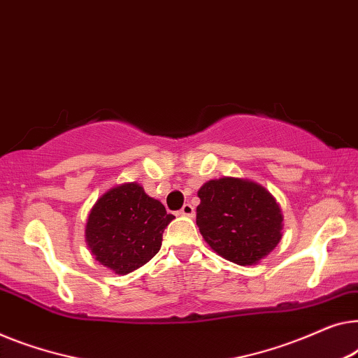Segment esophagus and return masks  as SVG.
Returning <instances> with one entry per match:
<instances>
[{
	"label": "esophagus",
	"mask_w": 358,
	"mask_h": 358,
	"mask_svg": "<svg viewBox=\"0 0 358 358\" xmlns=\"http://www.w3.org/2000/svg\"><path fill=\"white\" fill-rule=\"evenodd\" d=\"M180 215L182 216H187V217H194V215H195V208L194 206H192L190 203H185L182 208H180V211H179Z\"/></svg>",
	"instance_id": "34e87169"
}]
</instances>
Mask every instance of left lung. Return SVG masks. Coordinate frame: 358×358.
<instances>
[{
  "instance_id": "left-lung-1",
  "label": "left lung",
  "mask_w": 358,
  "mask_h": 358,
  "mask_svg": "<svg viewBox=\"0 0 358 358\" xmlns=\"http://www.w3.org/2000/svg\"><path fill=\"white\" fill-rule=\"evenodd\" d=\"M199 199L200 234L226 260L255 265L281 241V208L263 185L239 178L213 179L201 185Z\"/></svg>"
}]
</instances>
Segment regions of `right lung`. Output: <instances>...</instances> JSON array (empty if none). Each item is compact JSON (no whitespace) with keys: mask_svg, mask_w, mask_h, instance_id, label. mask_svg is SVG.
<instances>
[{"mask_svg":"<svg viewBox=\"0 0 358 358\" xmlns=\"http://www.w3.org/2000/svg\"><path fill=\"white\" fill-rule=\"evenodd\" d=\"M173 220L162 201L145 194L141 184H121L93 205L85 242L100 265L127 274L157 255L163 232Z\"/></svg>","mask_w":358,"mask_h":358,"instance_id":"add662e5","label":"right lung"}]
</instances>
